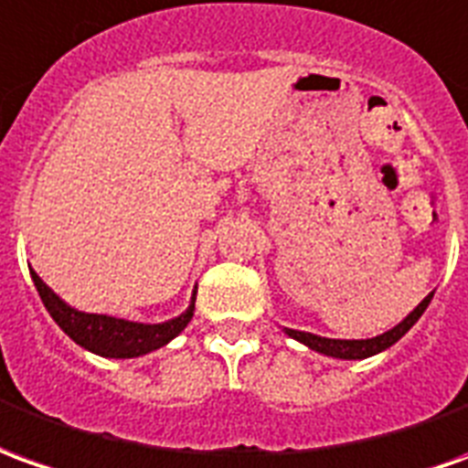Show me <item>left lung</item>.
I'll return each mask as SVG.
<instances>
[{
  "label": "left lung",
  "mask_w": 468,
  "mask_h": 468,
  "mask_svg": "<svg viewBox=\"0 0 468 468\" xmlns=\"http://www.w3.org/2000/svg\"><path fill=\"white\" fill-rule=\"evenodd\" d=\"M431 297H423V303L413 310V313L399 323L393 330H388V333L378 335V337H370V340H333V337H320V335H313V333H300V330H290V327H284V333L294 337V340H300L304 343L307 347H313L317 353H323V356H330V357H343V360H363V357H370L380 353V350H386V347L396 346L403 335L409 333L413 324L419 323V317L423 314V310L429 307Z\"/></svg>",
  "instance_id": "left-lung-1"
}]
</instances>
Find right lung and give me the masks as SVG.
Instances as JSON below:
<instances>
[{
	"mask_svg": "<svg viewBox=\"0 0 468 468\" xmlns=\"http://www.w3.org/2000/svg\"><path fill=\"white\" fill-rule=\"evenodd\" d=\"M32 282H35V287H37L48 313L65 330V335H69L80 347L102 357H138L151 353V350L164 347L168 340H174L176 335L191 323L194 303H197V292H194L191 304H188V310L184 314H178V317L168 320V323L144 324L108 317V314L78 313L75 307L62 303L58 294L39 280L37 271H32Z\"/></svg>",
	"mask_w": 468,
	"mask_h": 468,
	"instance_id": "1",
	"label": "right lung"
}]
</instances>
